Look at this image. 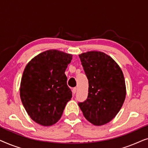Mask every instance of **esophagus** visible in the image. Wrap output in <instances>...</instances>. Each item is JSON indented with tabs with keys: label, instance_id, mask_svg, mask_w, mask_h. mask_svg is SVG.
<instances>
[{
	"label": "esophagus",
	"instance_id": "esophagus-1",
	"mask_svg": "<svg viewBox=\"0 0 148 148\" xmlns=\"http://www.w3.org/2000/svg\"><path fill=\"white\" fill-rule=\"evenodd\" d=\"M76 91H77V88H74L73 89V90H72L73 94H75V93H76Z\"/></svg>",
	"mask_w": 148,
	"mask_h": 148
}]
</instances>
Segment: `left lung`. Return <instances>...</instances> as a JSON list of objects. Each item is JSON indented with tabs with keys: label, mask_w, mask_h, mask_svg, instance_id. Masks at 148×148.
<instances>
[{
	"label": "left lung",
	"mask_w": 148,
	"mask_h": 148,
	"mask_svg": "<svg viewBox=\"0 0 148 148\" xmlns=\"http://www.w3.org/2000/svg\"><path fill=\"white\" fill-rule=\"evenodd\" d=\"M79 56L89 82L88 98L79 106L92 124L105 125L116 116L125 102L123 71L114 59L102 52H84Z\"/></svg>",
	"instance_id": "8db88e82"
}]
</instances>
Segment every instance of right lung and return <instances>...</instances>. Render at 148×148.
<instances>
[{
	"instance_id": "obj_1",
	"label": "right lung",
	"mask_w": 148,
	"mask_h": 148,
	"mask_svg": "<svg viewBox=\"0 0 148 148\" xmlns=\"http://www.w3.org/2000/svg\"><path fill=\"white\" fill-rule=\"evenodd\" d=\"M72 54L48 50L38 54L26 65L20 84V98L32 120L50 126L61 117L72 92L64 74Z\"/></svg>"
}]
</instances>
